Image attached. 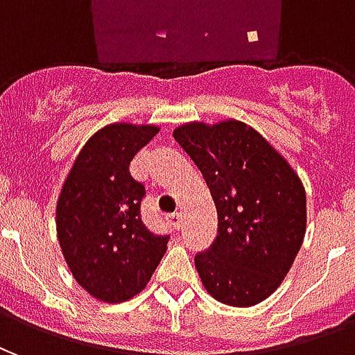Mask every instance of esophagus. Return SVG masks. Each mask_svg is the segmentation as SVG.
I'll return each instance as SVG.
<instances>
[{
    "instance_id": "obj_1",
    "label": "esophagus",
    "mask_w": 355,
    "mask_h": 355,
    "mask_svg": "<svg viewBox=\"0 0 355 355\" xmlns=\"http://www.w3.org/2000/svg\"><path fill=\"white\" fill-rule=\"evenodd\" d=\"M167 220H169L175 228L180 230V226H182V213H171V215L167 216Z\"/></svg>"
}]
</instances>
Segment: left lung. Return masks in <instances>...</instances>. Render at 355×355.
Wrapping results in <instances>:
<instances>
[{
	"mask_svg": "<svg viewBox=\"0 0 355 355\" xmlns=\"http://www.w3.org/2000/svg\"><path fill=\"white\" fill-rule=\"evenodd\" d=\"M173 137L209 186L218 234L196 254L203 287L218 302L254 306L274 293L306 234V192L287 159L238 119L184 123Z\"/></svg>",
	"mask_w": 355,
	"mask_h": 355,
	"instance_id": "left-lung-1",
	"label": "left lung"
}]
</instances>
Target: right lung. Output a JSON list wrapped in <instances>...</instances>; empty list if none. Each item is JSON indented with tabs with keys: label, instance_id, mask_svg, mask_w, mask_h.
Instances as JSON below:
<instances>
[{
	"label": "right lung",
	"instance_id": "obj_1",
	"mask_svg": "<svg viewBox=\"0 0 355 355\" xmlns=\"http://www.w3.org/2000/svg\"><path fill=\"white\" fill-rule=\"evenodd\" d=\"M159 131L155 125L112 123L81 148L57 201V234L66 264L89 295L123 302L146 287L169 236L140 216L144 184L129 173L132 157Z\"/></svg>",
	"mask_w": 355,
	"mask_h": 355
}]
</instances>
